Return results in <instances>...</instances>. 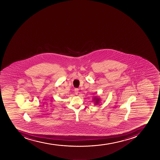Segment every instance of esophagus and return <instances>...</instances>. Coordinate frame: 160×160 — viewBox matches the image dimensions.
Wrapping results in <instances>:
<instances>
[{"label": "esophagus", "instance_id": "34e87169", "mask_svg": "<svg viewBox=\"0 0 160 160\" xmlns=\"http://www.w3.org/2000/svg\"><path fill=\"white\" fill-rule=\"evenodd\" d=\"M75 93L76 95L78 94V93H79V89H78V88H75Z\"/></svg>", "mask_w": 160, "mask_h": 160}]
</instances>
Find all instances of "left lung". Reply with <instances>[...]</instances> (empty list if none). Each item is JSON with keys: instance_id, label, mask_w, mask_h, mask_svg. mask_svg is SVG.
Segmentation results:
<instances>
[{"instance_id": "8db88e82", "label": "left lung", "mask_w": 160, "mask_h": 160, "mask_svg": "<svg viewBox=\"0 0 160 160\" xmlns=\"http://www.w3.org/2000/svg\"><path fill=\"white\" fill-rule=\"evenodd\" d=\"M92 102H94L95 105H99L101 102V98H99L98 96H95V97H94V98H93Z\"/></svg>"}]
</instances>
